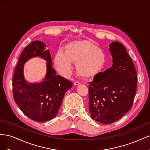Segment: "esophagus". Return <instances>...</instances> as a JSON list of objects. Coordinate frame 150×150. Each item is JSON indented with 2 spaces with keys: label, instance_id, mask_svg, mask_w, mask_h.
I'll return each instance as SVG.
<instances>
[{
  "label": "esophagus",
  "instance_id": "1",
  "mask_svg": "<svg viewBox=\"0 0 150 150\" xmlns=\"http://www.w3.org/2000/svg\"><path fill=\"white\" fill-rule=\"evenodd\" d=\"M79 84H80V82H79V81H75V82L74 83V86H78V85H79Z\"/></svg>",
  "mask_w": 150,
  "mask_h": 150
}]
</instances>
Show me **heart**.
Listing matches in <instances>:
<instances>
[{
	"label": "heart",
	"mask_w": 150,
	"mask_h": 150,
	"mask_svg": "<svg viewBox=\"0 0 150 150\" xmlns=\"http://www.w3.org/2000/svg\"><path fill=\"white\" fill-rule=\"evenodd\" d=\"M105 54L102 49L89 40H76L68 44L66 52L59 51L54 57L57 71L64 76L69 75L73 62L81 76L90 78L100 71L105 62Z\"/></svg>",
	"instance_id": "obj_1"
}]
</instances>
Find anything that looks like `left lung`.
Segmentation results:
<instances>
[{
    "label": "left lung",
    "mask_w": 150,
    "mask_h": 150,
    "mask_svg": "<svg viewBox=\"0 0 150 150\" xmlns=\"http://www.w3.org/2000/svg\"><path fill=\"white\" fill-rule=\"evenodd\" d=\"M109 50L112 67L99 72L89 83L91 117L103 124L117 121L130 110L137 86V71L123 45L113 42Z\"/></svg>",
    "instance_id": "obj_1"
}]
</instances>
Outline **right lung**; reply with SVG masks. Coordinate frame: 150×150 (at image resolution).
Returning <instances> with one entry per match:
<instances>
[{"instance_id": "add662e5", "label": "right lung", "mask_w": 150, "mask_h": 150, "mask_svg": "<svg viewBox=\"0 0 150 150\" xmlns=\"http://www.w3.org/2000/svg\"><path fill=\"white\" fill-rule=\"evenodd\" d=\"M35 57L47 62V71L42 82L30 83L25 79L23 67L27 61ZM72 85L70 81L56 74L51 54L44 42L35 40L22 52L13 76V96L18 107L29 118L45 122L55 117L66 92Z\"/></svg>"}]
</instances>
